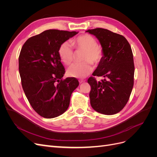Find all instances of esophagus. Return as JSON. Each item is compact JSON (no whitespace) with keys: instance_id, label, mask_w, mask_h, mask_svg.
<instances>
[{"instance_id":"34e87169","label":"esophagus","mask_w":157,"mask_h":157,"mask_svg":"<svg viewBox=\"0 0 157 157\" xmlns=\"http://www.w3.org/2000/svg\"><path fill=\"white\" fill-rule=\"evenodd\" d=\"M78 81H79V82H80V84H81V83H82V82H84L85 80H83V79H80V80H78Z\"/></svg>"}]
</instances>
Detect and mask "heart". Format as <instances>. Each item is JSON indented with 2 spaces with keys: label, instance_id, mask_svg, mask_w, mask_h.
<instances>
[{
  "label": "heart",
  "instance_id": "b5f03b06",
  "mask_svg": "<svg viewBox=\"0 0 157 157\" xmlns=\"http://www.w3.org/2000/svg\"><path fill=\"white\" fill-rule=\"evenodd\" d=\"M72 44L77 51H84L81 63H76L69 68L67 73L71 77L84 78L91 73L93 70L92 63L98 65L103 57V51L100 46L98 45L96 39L89 34H84L75 38ZM59 56L61 61L67 65L73 62L75 59L72 46L66 41L61 44L59 48Z\"/></svg>",
  "mask_w": 157,
  "mask_h": 157
}]
</instances>
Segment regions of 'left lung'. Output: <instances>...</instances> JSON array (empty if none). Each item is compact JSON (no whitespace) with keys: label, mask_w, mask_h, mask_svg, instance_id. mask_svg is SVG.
<instances>
[{"label":"left lung","mask_w":157,"mask_h":157,"mask_svg":"<svg viewBox=\"0 0 157 157\" xmlns=\"http://www.w3.org/2000/svg\"><path fill=\"white\" fill-rule=\"evenodd\" d=\"M86 32L96 36L103 51V59L92 75L105 78L101 81L93 77L88 79L91 86L90 104L99 113L114 115L126 105L134 86L131 46L124 36L105 29L96 28Z\"/></svg>","instance_id":"obj_1"}]
</instances>
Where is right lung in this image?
<instances>
[{"instance_id": "1", "label": "right lung", "mask_w": 157, "mask_h": 157, "mask_svg": "<svg viewBox=\"0 0 157 157\" xmlns=\"http://www.w3.org/2000/svg\"><path fill=\"white\" fill-rule=\"evenodd\" d=\"M78 32L49 29L27 39L19 56V72L25 96L41 117H57L69 107L71 94L78 86L74 77L63 79L65 72L59 48Z\"/></svg>"}]
</instances>
